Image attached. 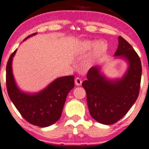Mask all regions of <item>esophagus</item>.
Returning <instances> with one entry per match:
<instances>
[{
    "label": "esophagus",
    "instance_id": "esophagus-1",
    "mask_svg": "<svg viewBox=\"0 0 149 149\" xmlns=\"http://www.w3.org/2000/svg\"><path fill=\"white\" fill-rule=\"evenodd\" d=\"M74 82H75V85H77V86H80V85H82V79H80V78L77 77L76 79H75Z\"/></svg>",
    "mask_w": 149,
    "mask_h": 149
}]
</instances>
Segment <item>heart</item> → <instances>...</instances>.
I'll use <instances>...</instances> for the list:
<instances>
[{
  "label": "heart",
  "instance_id": "1",
  "mask_svg": "<svg viewBox=\"0 0 149 149\" xmlns=\"http://www.w3.org/2000/svg\"><path fill=\"white\" fill-rule=\"evenodd\" d=\"M92 56L88 58L87 63L91 64L95 58L102 55L107 50V45L103 41L85 40L80 44V50L82 52H88L93 50Z\"/></svg>",
  "mask_w": 149,
  "mask_h": 149
}]
</instances>
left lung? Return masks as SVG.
Segmentation results:
<instances>
[{
    "label": "left lung",
    "mask_w": 149,
    "mask_h": 149,
    "mask_svg": "<svg viewBox=\"0 0 149 149\" xmlns=\"http://www.w3.org/2000/svg\"><path fill=\"white\" fill-rule=\"evenodd\" d=\"M114 56L124 58L128 69L120 79H107L101 67L88 70L82 82L87 94V104L91 117L104 125H112L127 113L139 95L142 67L139 56L130 44L121 36Z\"/></svg>",
    "instance_id": "8db88e82"
}]
</instances>
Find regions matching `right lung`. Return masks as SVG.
Instances as JSON below:
<instances>
[{
    "label": "right lung",
    "mask_w": 149,
    "mask_h": 149,
    "mask_svg": "<svg viewBox=\"0 0 149 149\" xmlns=\"http://www.w3.org/2000/svg\"><path fill=\"white\" fill-rule=\"evenodd\" d=\"M37 32L26 37L35 35ZM14 51L6 65V88L8 96L21 115L30 124L45 127L54 124L61 116L66 98L74 86V77L64 76L53 81L45 89L36 93L22 91L17 85L12 72Z\"/></svg>",
    "instance_id": "right-lung-1"
}]
</instances>
